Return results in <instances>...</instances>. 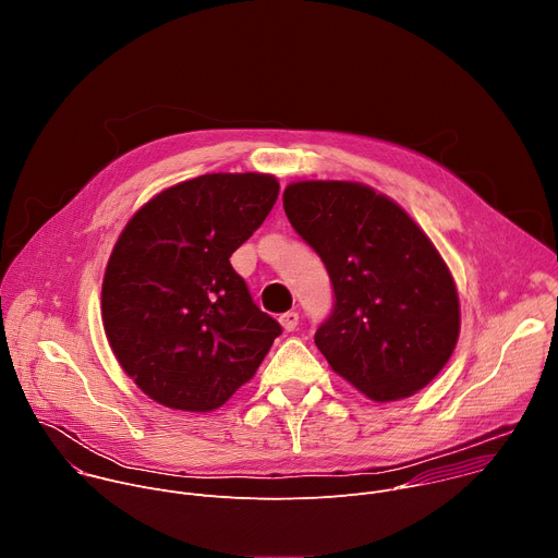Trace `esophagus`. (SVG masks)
Wrapping results in <instances>:
<instances>
[{"label":"esophagus","instance_id":"esophagus-1","mask_svg":"<svg viewBox=\"0 0 558 558\" xmlns=\"http://www.w3.org/2000/svg\"><path fill=\"white\" fill-rule=\"evenodd\" d=\"M298 323H300V315L295 311H287L280 315V325L284 331H295Z\"/></svg>","mask_w":558,"mask_h":558}]
</instances>
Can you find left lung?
<instances>
[{
  "label": "left lung",
  "mask_w": 558,
  "mask_h": 558,
  "mask_svg": "<svg viewBox=\"0 0 558 558\" xmlns=\"http://www.w3.org/2000/svg\"><path fill=\"white\" fill-rule=\"evenodd\" d=\"M282 205L323 258L336 306L315 347L373 402L428 386L461 329L452 274L424 229L392 198L353 181L289 183Z\"/></svg>",
  "instance_id": "8db88e82"
}]
</instances>
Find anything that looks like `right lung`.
I'll return each mask as SVG.
<instances>
[{
    "instance_id": "obj_1",
    "label": "right lung",
    "mask_w": 558,
    "mask_h": 558,
    "mask_svg": "<svg viewBox=\"0 0 558 558\" xmlns=\"http://www.w3.org/2000/svg\"><path fill=\"white\" fill-rule=\"evenodd\" d=\"M278 192L271 174H203L158 192L123 227L101 315L114 357L149 400L209 413L256 375L282 329L229 258Z\"/></svg>"
}]
</instances>
